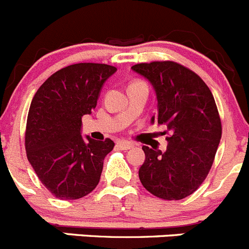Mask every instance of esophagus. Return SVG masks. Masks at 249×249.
I'll use <instances>...</instances> for the list:
<instances>
[{
	"instance_id": "obj_1",
	"label": "esophagus",
	"mask_w": 249,
	"mask_h": 249,
	"mask_svg": "<svg viewBox=\"0 0 249 249\" xmlns=\"http://www.w3.org/2000/svg\"><path fill=\"white\" fill-rule=\"evenodd\" d=\"M118 147L121 148L122 150H127V149H131V148L134 147V144L132 142H128V141H120L117 143Z\"/></svg>"
}]
</instances>
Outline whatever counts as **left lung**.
<instances>
[{
	"label": "left lung",
	"instance_id": "left-lung-1",
	"mask_svg": "<svg viewBox=\"0 0 249 249\" xmlns=\"http://www.w3.org/2000/svg\"><path fill=\"white\" fill-rule=\"evenodd\" d=\"M134 72L154 89L158 111L150 122L165 124V152L143 145L142 185L157 197L181 200L206 179L220 144L221 120L213 93L199 75L174 61L136 64Z\"/></svg>",
	"mask_w": 249,
	"mask_h": 249
}]
</instances>
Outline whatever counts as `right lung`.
<instances>
[{
  "label": "right lung",
  "instance_id": "add662e5",
  "mask_svg": "<svg viewBox=\"0 0 249 249\" xmlns=\"http://www.w3.org/2000/svg\"><path fill=\"white\" fill-rule=\"evenodd\" d=\"M117 71L106 64L80 63L58 70L38 89L27 118V158L43 185L61 200L96 188L113 141L81 136V117L96 107L105 81Z\"/></svg>",
  "mask_w": 249,
  "mask_h": 249
}]
</instances>
